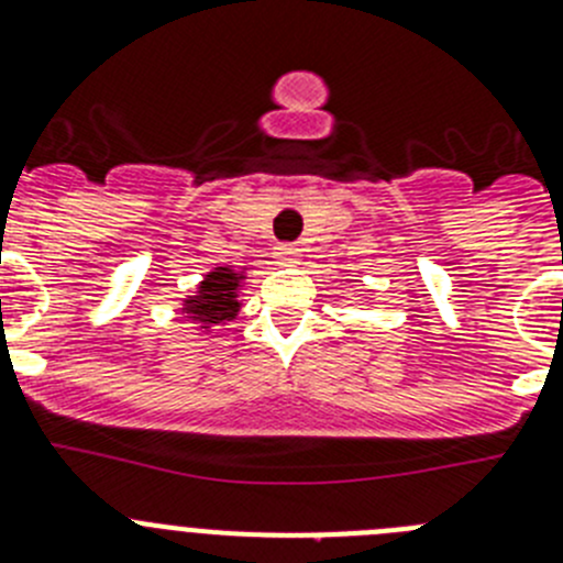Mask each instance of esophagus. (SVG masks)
<instances>
[{
	"label": "esophagus",
	"instance_id": "34e87169",
	"mask_svg": "<svg viewBox=\"0 0 563 563\" xmlns=\"http://www.w3.org/2000/svg\"><path fill=\"white\" fill-rule=\"evenodd\" d=\"M298 256H301V247L292 245V242H282V245L276 247V260L282 262V265H292V262H298Z\"/></svg>",
	"mask_w": 563,
	"mask_h": 563
}]
</instances>
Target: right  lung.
<instances>
[{
	"mask_svg": "<svg viewBox=\"0 0 563 563\" xmlns=\"http://www.w3.org/2000/svg\"><path fill=\"white\" fill-rule=\"evenodd\" d=\"M236 273L229 271V267H218V271L211 273L206 278L203 285H200V296L189 298L187 301V316L192 321L203 323V321H229L234 318V312L240 309V303L234 301V290H236Z\"/></svg>",
	"mask_w": 563,
	"mask_h": 563,
	"instance_id": "right-lung-1",
	"label": "right lung"
}]
</instances>
